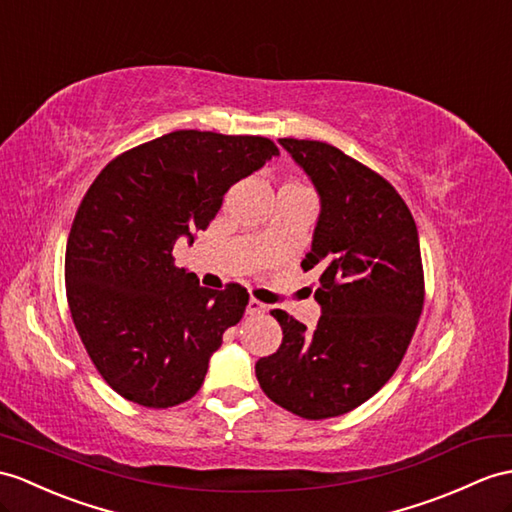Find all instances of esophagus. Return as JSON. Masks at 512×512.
Here are the masks:
<instances>
[{
  "label": "esophagus",
  "instance_id": "esophagus-1",
  "mask_svg": "<svg viewBox=\"0 0 512 512\" xmlns=\"http://www.w3.org/2000/svg\"><path fill=\"white\" fill-rule=\"evenodd\" d=\"M267 310V304H263L260 302V299H256V297H252L247 302V315H263Z\"/></svg>",
  "mask_w": 512,
  "mask_h": 512
}]
</instances>
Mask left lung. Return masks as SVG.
Wrapping results in <instances>:
<instances>
[{
  "label": "left lung",
  "mask_w": 512,
  "mask_h": 512,
  "mask_svg": "<svg viewBox=\"0 0 512 512\" xmlns=\"http://www.w3.org/2000/svg\"><path fill=\"white\" fill-rule=\"evenodd\" d=\"M321 199L313 249L302 269L319 271L315 330L271 310L282 328L276 354L256 378L271 402L304 419L350 413L391 380L423 308L415 219L380 173L321 141L280 139Z\"/></svg>",
  "instance_id": "obj_1"
}]
</instances>
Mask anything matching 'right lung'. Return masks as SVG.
I'll list each match as a JSON object with an SVG mask.
<instances>
[{
  "label": "right lung",
  "instance_id": "right-lung-1",
  "mask_svg": "<svg viewBox=\"0 0 512 512\" xmlns=\"http://www.w3.org/2000/svg\"><path fill=\"white\" fill-rule=\"evenodd\" d=\"M278 154L265 136L176 130L99 171L71 223L65 282L84 350L112 391L169 408L204 384L249 293L199 286L173 263V245L206 230L230 186Z\"/></svg>",
  "mask_w": 512,
  "mask_h": 512
}]
</instances>
